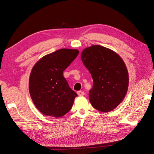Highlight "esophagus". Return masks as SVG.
<instances>
[{"mask_svg": "<svg viewBox=\"0 0 154 154\" xmlns=\"http://www.w3.org/2000/svg\"><path fill=\"white\" fill-rule=\"evenodd\" d=\"M77 94H78V96H83L85 95V93L82 92V91H78Z\"/></svg>", "mask_w": 154, "mask_h": 154, "instance_id": "esophagus-1", "label": "esophagus"}]
</instances>
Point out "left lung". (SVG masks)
<instances>
[{"instance_id":"obj_1","label":"left lung","mask_w":154,"mask_h":154,"mask_svg":"<svg viewBox=\"0 0 154 154\" xmlns=\"http://www.w3.org/2000/svg\"><path fill=\"white\" fill-rule=\"evenodd\" d=\"M81 58L93 80L89 91L91 105L103 112L114 110L128 91V72L123 60L112 50L99 45L83 49Z\"/></svg>"}]
</instances>
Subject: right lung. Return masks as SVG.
<instances>
[{"label":"right lung","instance_id":"obj_1","mask_svg":"<svg viewBox=\"0 0 154 154\" xmlns=\"http://www.w3.org/2000/svg\"><path fill=\"white\" fill-rule=\"evenodd\" d=\"M78 53L77 49H60L44 56L32 67L29 94L42 114L60 118L72 108L78 95L69 86L63 72Z\"/></svg>","mask_w":154,"mask_h":154}]
</instances>
